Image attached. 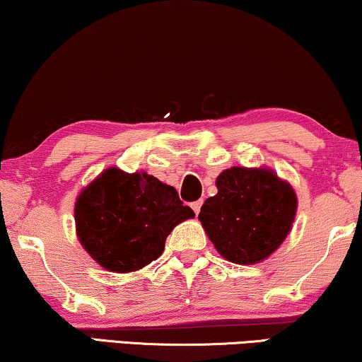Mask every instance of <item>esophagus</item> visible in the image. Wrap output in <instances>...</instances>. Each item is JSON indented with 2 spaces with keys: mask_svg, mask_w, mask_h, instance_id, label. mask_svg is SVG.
<instances>
[{
  "mask_svg": "<svg viewBox=\"0 0 362 362\" xmlns=\"http://www.w3.org/2000/svg\"><path fill=\"white\" fill-rule=\"evenodd\" d=\"M202 200H198V202H193L192 203V208H193V211H195L197 213V215H198V213H200V208H202Z\"/></svg>",
  "mask_w": 362,
  "mask_h": 362,
  "instance_id": "34e87169",
  "label": "esophagus"
}]
</instances>
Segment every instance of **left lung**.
Masks as SVG:
<instances>
[{"instance_id":"left-lung-1","label":"left lung","mask_w":362,"mask_h":362,"mask_svg":"<svg viewBox=\"0 0 362 362\" xmlns=\"http://www.w3.org/2000/svg\"><path fill=\"white\" fill-rule=\"evenodd\" d=\"M198 220L218 252L234 264H256L271 256L292 228L297 197L267 169L233 167L216 179Z\"/></svg>"}]
</instances>
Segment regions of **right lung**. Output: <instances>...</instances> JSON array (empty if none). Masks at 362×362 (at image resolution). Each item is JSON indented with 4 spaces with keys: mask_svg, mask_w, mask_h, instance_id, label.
I'll list each match as a JSON object with an SVG mask.
<instances>
[{
    "mask_svg": "<svg viewBox=\"0 0 362 362\" xmlns=\"http://www.w3.org/2000/svg\"><path fill=\"white\" fill-rule=\"evenodd\" d=\"M193 216L174 187L115 167L91 182L75 203L81 246L113 272H132L156 261L170 231Z\"/></svg>",
    "mask_w": 362,
    "mask_h": 362,
    "instance_id": "add662e5",
    "label": "right lung"
}]
</instances>
